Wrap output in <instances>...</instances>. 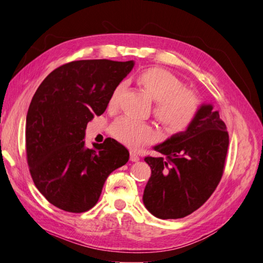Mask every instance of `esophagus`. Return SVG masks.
Instances as JSON below:
<instances>
[{
  "instance_id": "1",
  "label": "esophagus",
  "mask_w": 263,
  "mask_h": 263,
  "mask_svg": "<svg viewBox=\"0 0 263 263\" xmlns=\"http://www.w3.org/2000/svg\"><path fill=\"white\" fill-rule=\"evenodd\" d=\"M139 159H140V158H139V156L137 155L136 152H131L130 153V160L131 161H138Z\"/></svg>"
}]
</instances>
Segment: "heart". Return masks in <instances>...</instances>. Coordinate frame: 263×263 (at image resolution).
Here are the masks:
<instances>
[{
    "label": "heart",
    "mask_w": 263,
    "mask_h": 263,
    "mask_svg": "<svg viewBox=\"0 0 263 263\" xmlns=\"http://www.w3.org/2000/svg\"><path fill=\"white\" fill-rule=\"evenodd\" d=\"M137 82L155 100L154 115L166 131L178 133L186 130L198 113L199 99L193 91L185 89L182 80L165 69L150 68L137 76ZM121 89L122 85L114 88L108 100L109 107L115 106ZM111 133L117 140L135 149L153 142L157 137L154 126L127 116L115 121Z\"/></svg>",
    "instance_id": "heart-1"
}]
</instances>
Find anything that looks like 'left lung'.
<instances>
[{"label":"left lung","instance_id":"obj_1","mask_svg":"<svg viewBox=\"0 0 263 263\" xmlns=\"http://www.w3.org/2000/svg\"><path fill=\"white\" fill-rule=\"evenodd\" d=\"M211 104H202L193 122L155 146L164 157H146L152 176L143 203L160 219H177L199 209L214 193L224 173L228 132Z\"/></svg>","mask_w":263,"mask_h":263}]
</instances>
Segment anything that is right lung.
Masks as SVG:
<instances>
[{
    "mask_svg": "<svg viewBox=\"0 0 263 263\" xmlns=\"http://www.w3.org/2000/svg\"><path fill=\"white\" fill-rule=\"evenodd\" d=\"M133 66V61H73L38 87L27 113L26 152L32 181L49 203L69 212L91 209L106 178L127 163L130 155L120 142L107 138L90 149L85 133Z\"/></svg>",
    "mask_w": 263,
    "mask_h": 263,
    "instance_id": "right-lung-1",
    "label": "right lung"
}]
</instances>
